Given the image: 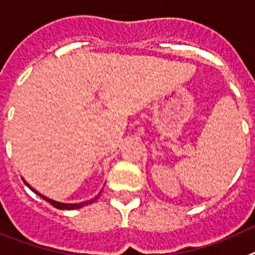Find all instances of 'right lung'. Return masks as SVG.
Instances as JSON below:
<instances>
[{
	"label": "right lung",
	"instance_id": "1",
	"mask_svg": "<svg viewBox=\"0 0 255 255\" xmlns=\"http://www.w3.org/2000/svg\"><path fill=\"white\" fill-rule=\"evenodd\" d=\"M22 180H24V179H22ZM24 183L27 185V187L30 188L31 190H33L34 193H36V194H38V196L42 197V198L45 199V201H47L48 203H50V205L53 206V207L58 208V210H77V208H81V207H84V206H88V205H90V203H93V202H95L96 199L99 198L100 193H102V192H100V193L98 194V196H95V197H94V198H91L90 201H85V202H81V203H62V202H57V201H54V199H50V198H48V197H45V196H43V194H40L38 192V190L34 189V188L31 187V185L29 184V183L25 182V180H24Z\"/></svg>",
	"mask_w": 255,
	"mask_h": 255
}]
</instances>
